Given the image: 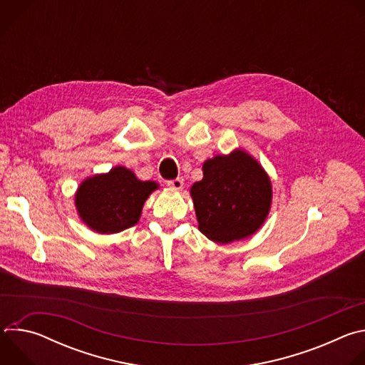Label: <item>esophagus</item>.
<instances>
[{
    "instance_id": "esophagus-1",
    "label": "esophagus",
    "mask_w": 365,
    "mask_h": 365,
    "mask_svg": "<svg viewBox=\"0 0 365 365\" xmlns=\"http://www.w3.org/2000/svg\"><path fill=\"white\" fill-rule=\"evenodd\" d=\"M183 179L182 178H178V179H175V180H170V182H168V186L170 187V189H175V190H182L183 189Z\"/></svg>"
}]
</instances>
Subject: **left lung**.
<instances>
[{
    "label": "left lung",
    "mask_w": 365,
    "mask_h": 365,
    "mask_svg": "<svg viewBox=\"0 0 365 365\" xmlns=\"http://www.w3.org/2000/svg\"><path fill=\"white\" fill-rule=\"evenodd\" d=\"M203 178L190 187L199 231L228 244L257 232L269 217L273 189L267 172L251 154L235 148L205 160Z\"/></svg>",
    "instance_id": "obj_1"
}]
</instances>
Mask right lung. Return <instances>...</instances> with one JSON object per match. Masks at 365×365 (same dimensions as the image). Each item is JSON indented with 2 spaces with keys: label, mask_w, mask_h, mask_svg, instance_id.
Instances as JSON below:
<instances>
[{
  "label": "right lung",
  "mask_w": 365,
  "mask_h": 365,
  "mask_svg": "<svg viewBox=\"0 0 365 365\" xmlns=\"http://www.w3.org/2000/svg\"><path fill=\"white\" fill-rule=\"evenodd\" d=\"M155 189L159 183L140 180L131 169L115 166L86 178L76 189L75 206L92 231L117 234L138 222L144 202Z\"/></svg>",
  "instance_id": "right-lung-1"
}]
</instances>
